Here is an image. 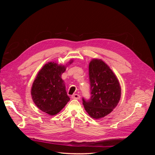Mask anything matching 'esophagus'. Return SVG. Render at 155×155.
Masks as SVG:
<instances>
[{
  "instance_id": "34e87169",
  "label": "esophagus",
  "mask_w": 155,
  "mask_h": 155,
  "mask_svg": "<svg viewBox=\"0 0 155 155\" xmlns=\"http://www.w3.org/2000/svg\"><path fill=\"white\" fill-rule=\"evenodd\" d=\"M72 99H76V100H79V98H80V96H79V94H73L71 97Z\"/></svg>"
}]
</instances>
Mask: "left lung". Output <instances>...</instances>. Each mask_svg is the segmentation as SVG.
I'll use <instances>...</instances> for the list:
<instances>
[{"mask_svg": "<svg viewBox=\"0 0 155 155\" xmlns=\"http://www.w3.org/2000/svg\"><path fill=\"white\" fill-rule=\"evenodd\" d=\"M89 79L91 97L88 100L83 98V104L92 118H104L113 110L120 100L118 79L110 67L98 59H94L89 63Z\"/></svg>", "mask_w": 155, "mask_h": 155, "instance_id": "8db88e82", "label": "left lung"}]
</instances>
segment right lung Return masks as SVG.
Returning <instances> with one entry per match:
<instances>
[{
  "instance_id": "obj_1",
  "label": "right lung",
  "mask_w": 155,
  "mask_h": 155,
  "mask_svg": "<svg viewBox=\"0 0 155 155\" xmlns=\"http://www.w3.org/2000/svg\"><path fill=\"white\" fill-rule=\"evenodd\" d=\"M73 61L71 60L69 64ZM66 67L49 62L37 74L31 89L32 100L40 110L51 116L57 114L69 101L62 74Z\"/></svg>"
}]
</instances>
